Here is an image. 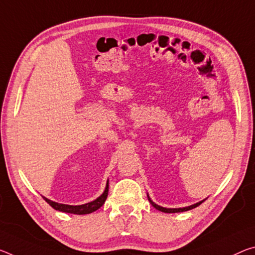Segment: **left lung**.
I'll return each mask as SVG.
<instances>
[{"mask_svg": "<svg viewBox=\"0 0 255 255\" xmlns=\"http://www.w3.org/2000/svg\"><path fill=\"white\" fill-rule=\"evenodd\" d=\"M147 199H148V201H149V203H151V204L153 205V207H154L156 210H159V211H161V212H164V213H176V212H184V211H188V210H192V209H194V208L199 207V205L202 203V202H204V201H205V200H203V201H200V202H197V203H195V204L189 205V207L170 209V208H163V207H160V205L155 204L154 202H153L151 199H149L148 194H147Z\"/></svg>", "mask_w": 255, "mask_h": 255, "instance_id": "left-lung-1", "label": "left lung"}]
</instances>
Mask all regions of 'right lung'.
Listing matches in <instances>:
<instances>
[{
  "label": "right lung",
  "mask_w": 255,
  "mask_h": 255,
  "mask_svg": "<svg viewBox=\"0 0 255 255\" xmlns=\"http://www.w3.org/2000/svg\"><path fill=\"white\" fill-rule=\"evenodd\" d=\"M108 192H109V180L107 181V186L106 189H104L103 194L101 196H99L98 199L88 202L86 204H82V205H68V204H62V203H56V202H53L51 200L44 197L48 204L51 205L52 208L58 210V211L61 212H67V213H74V215H88V213H92L96 211V210L100 209L106 202L107 197H108Z\"/></svg>",
  "instance_id": "obj_1"
}]
</instances>
